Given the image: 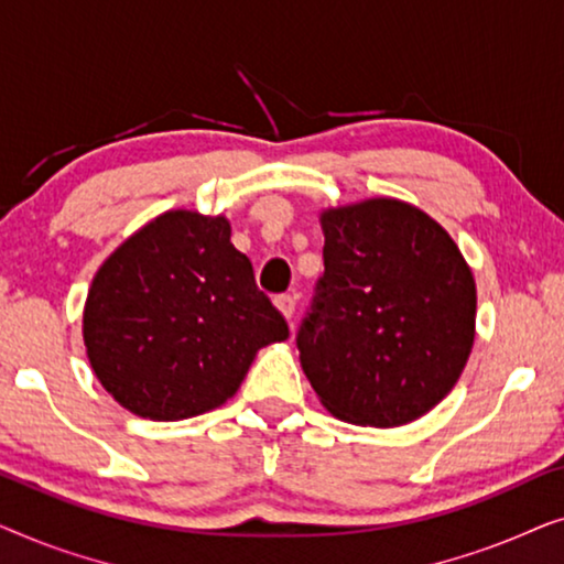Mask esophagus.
<instances>
[{"instance_id": "1", "label": "esophagus", "mask_w": 564, "mask_h": 564, "mask_svg": "<svg viewBox=\"0 0 564 564\" xmlns=\"http://www.w3.org/2000/svg\"><path fill=\"white\" fill-rule=\"evenodd\" d=\"M274 305H276V311L284 315V318L292 321V315H295V297L280 295V297H274Z\"/></svg>"}]
</instances>
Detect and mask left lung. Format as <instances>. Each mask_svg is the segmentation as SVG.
<instances>
[{
    "label": "left lung",
    "instance_id": "obj_1",
    "mask_svg": "<svg viewBox=\"0 0 564 564\" xmlns=\"http://www.w3.org/2000/svg\"><path fill=\"white\" fill-rule=\"evenodd\" d=\"M323 267L300 323V365L321 403L357 426L421 419L457 384L477 292L452 236L392 197L321 215Z\"/></svg>",
    "mask_w": 564,
    "mask_h": 564
}]
</instances>
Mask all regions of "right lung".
<instances>
[{"instance_id": "1", "label": "right lung", "mask_w": 564, "mask_h": 564, "mask_svg": "<svg viewBox=\"0 0 564 564\" xmlns=\"http://www.w3.org/2000/svg\"><path fill=\"white\" fill-rule=\"evenodd\" d=\"M288 321L218 215L169 210L110 253L84 305V346L130 413L182 421L226 403Z\"/></svg>"}]
</instances>
